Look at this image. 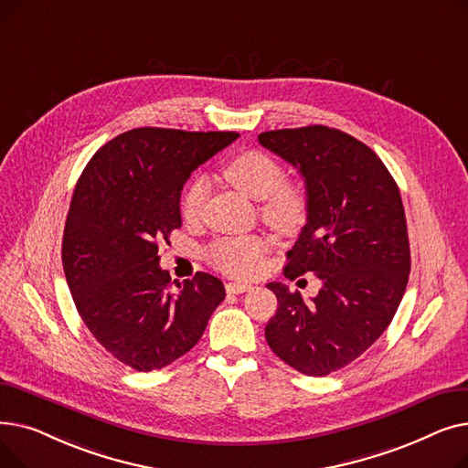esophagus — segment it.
<instances>
[{"instance_id":"obj_1","label":"esophagus","mask_w":468,"mask_h":468,"mask_svg":"<svg viewBox=\"0 0 468 468\" xmlns=\"http://www.w3.org/2000/svg\"><path fill=\"white\" fill-rule=\"evenodd\" d=\"M250 288H252V284H249V282H239V281H233V282H228V284H226L228 293H242V292H247V290H250Z\"/></svg>"}]
</instances>
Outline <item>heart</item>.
<instances>
[{
	"label": "heart",
	"instance_id": "b5f03b06",
	"mask_svg": "<svg viewBox=\"0 0 468 468\" xmlns=\"http://www.w3.org/2000/svg\"><path fill=\"white\" fill-rule=\"evenodd\" d=\"M224 176L237 189L261 201L260 212L267 224L281 231L296 229L305 218V197L300 187L284 182L282 166L263 152H244L233 157ZM208 193V182L195 176L182 195V216L187 221L199 218ZM269 240L260 235L224 237L212 242L207 260L219 271L235 277H250L260 271Z\"/></svg>",
	"mask_w": 468,
	"mask_h": 468
}]
</instances>
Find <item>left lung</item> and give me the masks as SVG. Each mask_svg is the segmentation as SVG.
Here are the masks:
<instances>
[{"label": "left lung", "instance_id": "1", "mask_svg": "<svg viewBox=\"0 0 468 468\" xmlns=\"http://www.w3.org/2000/svg\"><path fill=\"white\" fill-rule=\"evenodd\" d=\"M258 140L296 166L307 187V224L284 277L313 271L323 282L311 303L269 282L279 307L265 339L293 370L323 378L370 349L402 302L411 267L402 197L374 150L347 133L309 125Z\"/></svg>", "mask_w": 468, "mask_h": 468}]
</instances>
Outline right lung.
Listing matches in <instances>:
<instances>
[{"label": "right lung", "mask_w": 468, "mask_h": 468, "mask_svg": "<svg viewBox=\"0 0 468 468\" xmlns=\"http://www.w3.org/2000/svg\"><path fill=\"white\" fill-rule=\"evenodd\" d=\"M237 133L142 127L115 136L87 163L73 191L62 265L85 326L138 372L186 355L201 339L226 288L208 273L178 282L159 267V242L182 226L191 172Z\"/></svg>", "instance_id": "1"}]
</instances>
